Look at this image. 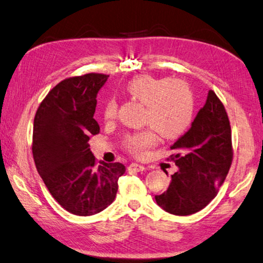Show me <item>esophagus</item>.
<instances>
[{"label":"esophagus","instance_id":"obj_1","mask_svg":"<svg viewBox=\"0 0 263 263\" xmlns=\"http://www.w3.org/2000/svg\"><path fill=\"white\" fill-rule=\"evenodd\" d=\"M128 171H131V173H140V171H144L145 170V166L141 165V164H138V163H131L128 165Z\"/></svg>","mask_w":263,"mask_h":263}]
</instances>
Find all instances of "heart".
I'll return each mask as SVG.
<instances>
[{
	"label": "heart",
	"instance_id": "b5f03b06",
	"mask_svg": "<svg viewBox=\"0 0 263 263\" xmlns=\"http://www.w3.org/2000/svg\"><path fill=\"white\" fill-rule=\"evenodd\" d=\"M126 92L146 106L145 123L164 138L180 136L193 118V95L183 80L156 78L149 74L137 76L126 85ZM117 115V102L110 99L103 109L107 121ZM156 142L153 130H145L126 137L125 147L135 155L141 156Z\"/></svg>",
	"mask_w": 263,
	"mask_h": 263
}]
</instances>
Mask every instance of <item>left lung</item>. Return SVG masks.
Segmentation results:
<instances>
[{"mask_svg":"<svg viewBox=\"0 0 263 263\" xmlns=\"http://www.w3.org/2000/svg\"><path fill=\"white\" fill-rule=\"evenodd\" d=\"M170 148L178 170L171 175L168 190L155 195L156 203L166 213L192 215L215 198L232 162L230 122L214 90L208 92L190 130Z\"/></svg>","mask_w":263,"mask_h":263,"instance_id":"obj_1","label":"left lung"}]
</instances>
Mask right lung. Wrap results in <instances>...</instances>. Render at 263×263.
Returning <instances> with one entry per match:
<instances>
[{
	"instance_id": "1",
	"label": "right lung",
	"mask_w": 263,
	"mask_h": 263,
	"mask_svg": "<svg viewBox=\"0 0 263 263\" xmlns=\"http://www.w3.org/2000/svg\"><path fill=\"white\" fill-rule=\"evenodd\" d=\"M108 76L87 73L57 84L41 102L33 124L35 166L57 202L90 216L115 200L122 163L95 162L88 141L100 132L93 118L97 95Z\"/></svg>"
}]
</instances>
